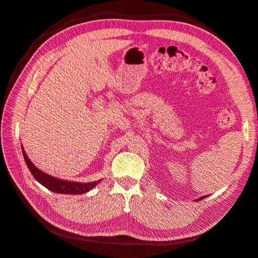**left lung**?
Returning <instances> with one entry per match:
<instances>
[{
    "mask_svg": "<svg viewBox=\"0 0 258 258\" xmlns=\"http://www.w3.org/2000/svg\"><path fill=\"white\" fill-rule=\"evenodd\" d=\"M207 196V195H206ZM206 196H202V197H200L198 198V200H196V201H202V200H204V198H206Z\"/></svg>",
    "mask_w": 258,
    "mask_h": 258,
    "instance_id": "8db88e82",
    "label": "left lung"
}]
</instances>
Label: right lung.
I'll list each match as a JSON object with an SVG mask.
<instances>
[{
    "label": "right lung",
    "mask_w": 258,
    "mask_h": 258,
    "mask_svg": "<svg viewBox=\"0 0 258 258\" xmlns=\"http://www.w3.org/2000/svg\"><path fill=\"white\" fill-rule=\"evenodd\" d=\"M23 150V156L24 159L26 161V164L31 172V174L34 175L35 179L42 184L44 187H47L48 189L52 190V192H55L58 194H70V195H79V194H84L87 193L88 190L91 188H94L99 182H101V180L94 181V182H88V183H79V182H71V181H64L61 179H57V177L51 176L47 173L42 172V171L39 170L34 166L29 158L26 155L24 148L22 147Z\"/></svg>",
    "instance_id": "right-lung-1"
}]
</instances>
